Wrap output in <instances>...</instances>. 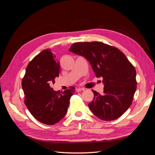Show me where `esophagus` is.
<instances>
[{
    "label": "esophagus",
    "instance_id": "34e87169",
    "mask_svg": "<svg viewBox=\"0 0 155 155\" xmlns=\"http://www.w3.org/2000/svg\"><path fill=\"white\" fill-rule=\"evenodd\" d=\"M84 90H85V89L81 88V87H77V88H76V91H77V92H79V91H84Z\"/></svg>",
    "mask_w": 155,
    "mask_h": 155
}]
</instances>
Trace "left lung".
Masks as SVG:
<instances>
[{
	"label": "left lung",
	"instance_id": "left-lung-1",
	"mask_svg": "<svg viewBox=\"0 0 155 155\" xmlns=\"http://www.w3.org/2000/svg\"><path fill=\"white\" fill-rule=\"evenodd\" d=\"M70 52L89 61L96 77L103 78L104 94L93 91L88 106L99 119L110 121L119 118L131 106L136 90V71L124 53L101 42L73 44Z\"/></svg>",
	"mask_w": 155,
	"mask_h": 155
}]
</instances>
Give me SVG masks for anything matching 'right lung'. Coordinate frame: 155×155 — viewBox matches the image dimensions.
<instances>
[{"mask_svg":"<svg viewBox=\"0 0 155 155\" xmlns=\"http://www.w3.org/2000/svg\"><path fill=\"white\" fill-rule=\"evenodd\" d=\"M59 72L60 64L55 61V55L49 49H45L28 64L22 79L25 104L36 120L46 125H54L63 119L74 92V87L63 93L50 87Z\"/></svg>","mask_w":155,"mask_h":155,"instance_id":"add662e5","label":"right lung"}]
</instances>
